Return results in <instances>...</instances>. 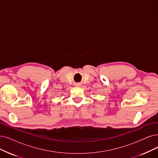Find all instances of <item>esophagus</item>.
<instances>
[{
	"label": "esophagus",
	"instance_id": "1",
	"mask_svg": "<svg viewBox=\"0 0 158 158\" xmlns=\"http://www.w3.org/2000/svg\"><path fill=\"white\" fill-rule=\"evenodd\" d=\"M80 84H76V85H77V86H78V85H80Z\"/></svg>",
	"mask_w": 158,
	"mask_h": 158
}]
</instances>
